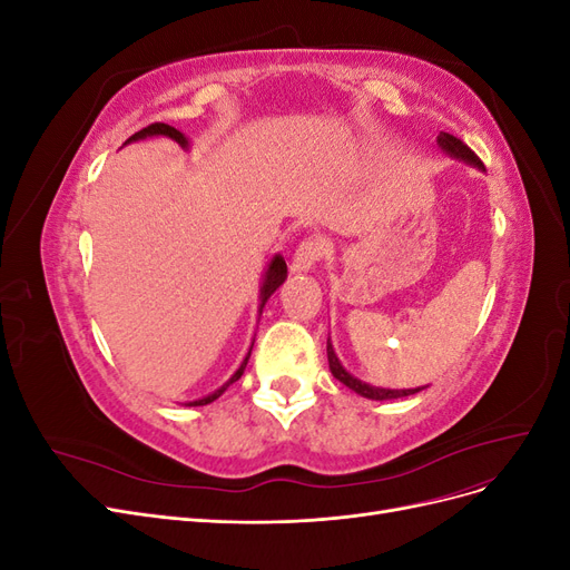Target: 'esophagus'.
Segmentation results:
<instances>
[{
  "mask_svg": "<svg viewBox=\"0 0 570 570\" xmlns=\"http://www.w3.org/2000/svg\"><path fill=\"white\" fill-rule=\"evenodd\" d=\"M325 252H327V239L325 237L316 235V237L304 239V243L297 247L295 256H292V271H297V273L314 271Z\"/></svg>",
  "mask_w": 570,
  "mask_h": 570,
  "instance_id": "34e87169",
  "label": "esophagus"
}]
</instances>
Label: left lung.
Returning a JSON list of instances; mask_svg holds the SVG:
<instances>
[{
	"instance_id": "obj_1",
	"label": "left lung",
	"mask_w": 570,
	"mask_h": 570,
	"mask_svg": "<svg viewBox=\"0 0 570 570\" xmlns=\"http://www.w3.org/2000/svg\"><path fill=\"white\" fill-rule=\"evenodd\" d=\"M438 147L446 154V157H452V159H456V161L469 164V166H473V168H478V170H485V166H482V161L475 157V154H473L469 147H465V145L459 140V137H454V135H450V132H440V135H438ZM327 364H331V373L337 377V381H340L342 385H347V387L354 390L356 394L366 396V400H373V402L396 400V396H409V394H416V392L423 390V387H413V390H390V387H375V385H368V383H364V381H358V377H354L347 368H344V366L340 364V358H337V354H335V350H333L331 337H327Z\"/></svg>"
}]
</instances>
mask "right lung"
Here are the masks:
<instances>
[{
  "instance_id": "1",
  "label": "right lung",
  "mask_w": 570,
  "mask_h": 570,
  "mask_svg": "<svg viewBox=\"0 0 570 570\" xmlns=\"http://www.w3.org/2000/svg\"><path fill=\"white\" fill-rule=\"evenodd\" d=\"M147 137H170V140H176L183 149H189V140L185 137V132H180V130H176L174 126H166V124H151V126H147V128H142L140 132H135V135H130L128 140H126V145H130V142H137V140H147ZM287 281V264H285V258L281 256V254H275L271 262H268V266H266V271H264V278H262V287H258V316H262V312H264V306H266V302L271 299V295L275 289H278L283 283ZM252 347H254V342H252ZM252 347H249V352H247V356L243 358V364H239V368L230 375V381L228 383H223L218 390H214L212 394H206V396H202V400H195V402H187L185 406H204V404H212L214 400H218V396L226 392L235 381H239V375L245 373V368H247V361H249V356H252Z\"/></svg>"
}]
</instances>
